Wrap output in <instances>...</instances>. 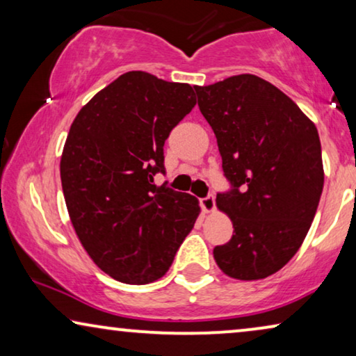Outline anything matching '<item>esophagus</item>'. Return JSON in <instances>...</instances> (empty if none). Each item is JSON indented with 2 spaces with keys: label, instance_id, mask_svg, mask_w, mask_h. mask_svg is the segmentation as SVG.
<instances>
[{
  "label": "esophagus",
  "instance_id": "esophagus-1",
  "mask_svg": "<svg viewBox=\"0 0 356 356\" xmlns=\"http://www.w3.org/2000/svg\"><path fill=\"white\" fill-rule=\"evenodd\" d=\"M201 206H202L204 212H212L213 209H216V197H213L212 194H209V196L202 197L201 199Z\"/></svg>",
  "mask_w": 356,
  "mask_h": 356
}]
</instances>
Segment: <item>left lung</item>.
Instances as JSON below:
<instances>
[{
	"label": "left lung",
	"mask_w": 356,
	"mask_h": 356,
	"mask_svg": "<svg viewBox=\"0 0 356 356\" xmlns=\"http://www.w3.org/2000/svg\"><path fill=\"white\" fill-rule=\"evenodd\" d=\"M196 94L232 184L216 202L233 236L213 248V259L233 279H266L296 254L316 216L324 186L318 129L289 95L254 74Z\"/></svg>",
	"instance_id": "8db88e82"
}]
</instances>
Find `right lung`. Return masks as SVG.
Instances as JSON below:
<instances>
[{
	"instance_id": "1",
	"label": "right lung",
	"mask_w": 356,
	"mask_h": 356,
	"mask_svg": "<svg viewBox=\"0 0 356 356\" xmlns=\"http://www.w3.org/2000/svg\"><path fill=\"white\" fill-rule=\"evenodd\" d=\"M197 86L121 74L72 121L60 172L72 227L105 274L145 285L167 274L201 212L191 194L154 184L163 144L196 105Z\"/></svg>"
}]
</instances>
